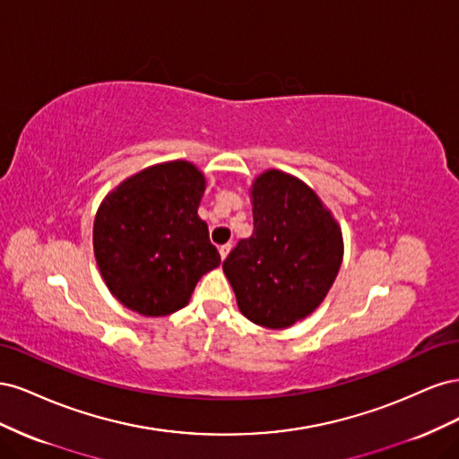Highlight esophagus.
<instances>
[{
    "mask_svg": "<svg viewBox=\"0 0 459 459\" xmlns=\"http://www.w3.org/2000/svg\"><path fill=\"white\" fill-rule=\"evenodd\" d=\"M230 251H231V243H226V245L220 247V256H221V260H224V258L230 255Z\"/></svg>",
    "mask_w": 459,
    "mask_h": 459,
    "instance_id": "obj_1",
    "label": "esophagus"
}]
</instances>
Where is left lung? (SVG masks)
<instances>
[{
	"mask_svg": "<svg viewBox=\"0 0 459 459\" xmlns=\"http://www.w3.org/2000/svg\"><path fill=\"white\" fill-rule=\"evenodd\" d=\"M251 195L253 235L221 268L253 324L285 329L312 314L335 281L341 230L316 193L285 172L258 176Z\"/></svg>",
	"mask_w": 459,
	"mask_h": 459,
	"instance_id": "obj_1",
	"label": "left lung"
}]
</instances>
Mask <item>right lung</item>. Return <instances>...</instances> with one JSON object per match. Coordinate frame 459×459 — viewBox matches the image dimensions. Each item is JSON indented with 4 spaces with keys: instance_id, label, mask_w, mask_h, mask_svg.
<instances>
[{
    "instance_id": "right-lung-1",
    "label": "right lung",
    "mask_w": 459,
    "mask_h": 459,
    "mask_svg": "<svg viewBox=\"0 0 459 459\" xmlns=\"http://www.w3.org/2000/svg\"><path fill=\"white\" fill-rule=\"evenodd\" d=\"M203 174L186 160L151 166L122 182L93 221V253L124 307L142 316L184 308L220 255L197 214Z\"/></svg>"
}]
</instances>
